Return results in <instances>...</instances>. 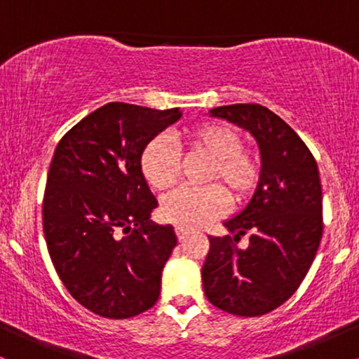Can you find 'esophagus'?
<instances>
[{
    "label": "esophagus",
    "mask_w": 359,
    "mask_h": 359,
    "mask_svg": "<svg viewBox=\"0 0 359 359\" xmlns=\"http://www.w3.org/2000/svg\"><path fill=\"white\" fill-rule=\"evenodd\" d=\"M189 233H191V229H187V228H182V226H177V228H175V234H177V238H179L180 241H182L184 238L187 236Z\"/></svg>",
    "instance_id": "1"
}]
</instances>
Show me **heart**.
Segmentation results:
<instances>
[{
    "mask_svg": "<svg viewBox=\"0 0 359 359\" xmlns=\"http://www.w3.org/2000/svg\"><path fill=\"white\" fill-rule=\"evenodd\" d=\"M189 154L208 160L201 189H180L162 201V217L182 228H199L224 214L226 205L248 204L263 180V160L258 151L243 148L241 131L224 123L208 121L184 133ZM143 179L155 191H168L180 175L179 156L163 140L155 138L140 156ZM229 199L226 200L225 197Z\"/></svg>",
    "mask_w": 359,
    "mask_h": 359,
    "instance_id": "obj_1",
    "label": "heart"
}]
</instances>
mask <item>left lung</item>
I'll return each instance as SVG.
<instances>
[{
	"label": "left lung",
	"mask_w": 359,
	"mask_h": 359,
	"mask_svg": "<svg viewBox=\"0 0 359 359\" xmlns=\"http://www.w3.org/2000/svg\"><path fill=\"white\" fill-rule=\"evenodd\" d=\"M211 116L257 138L263 180L248 205L224 222L234 236H209L204 292L228 314L258 317L290 299L314 262L324 228L319 168L302 138L265 106H219ZM245 233L250 245L240 250L233 243Z\"/></svg>",
	"instance_id": "1"
}]
</instances>
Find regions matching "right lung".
Segmentation results:
<instances>
[{"mask_svg":"<svg viewBox=\"0 0 359 359\" xmlns=\"http://www.w3.org/2000/svg\"><path fill=\"white\" fill-rule=\"evenodd\" d=\"M182 116L108 102L62 137L43 194V234L57 275L82 307L128 319L155 306L177 238L151 224L158 205L140 170L143 148Z\"/></svg>","mask_w":359,"mask_h":359,"instance_id":"obj_1","label":"right lung"}]
</instances>
